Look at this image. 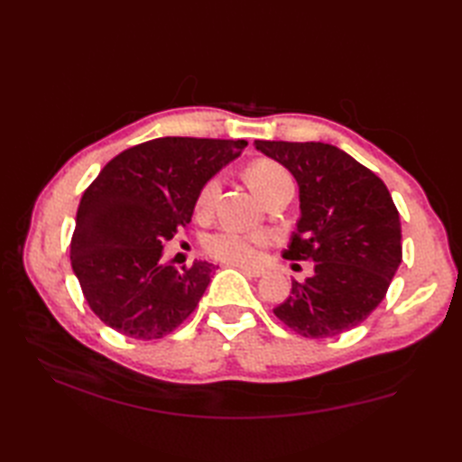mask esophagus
I'll return each mask as SVG.
<instances>
[{
  "label": "esophagus",
  "instance_id": "34e87169",
  "mask_svg": "<svg viewBox=\"0 0 462 462\" xmlns=\"http://www.w3.org/2000/svg\"><path fill=\"white\" fill-rule=\"evenodd\" d=\"M232 266H236L240 272H244L246 276H252V278H262L263 273H266V270L258 266H240V263H232Z\"/></svg>",
  "mask_w": 462,
  "mask_h": 462
}]
</instances>
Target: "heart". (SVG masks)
Here are the masks:
<instances>
[{"instance_id": "b5f03b06", "label": "heart", "mask_w": 462, "mask_h": 462, "mask_svg": "<svg viewBox=\"0 0 462 462\" xmlns=\"http://www.w3.org/2000/svg\"><path fill=\"white\" fill-rule=\"evenodd\" d=\"M246 180L260 199L263 194H268L272 189H276L278 184L291 182L290 172L283 169L280 162L270 161V159H260L256 162H252L246 169ZM218 190H220L218 176H212V179L206 180L202 184L199 196H196V210L200 214L208 210ZM263 242H266V236H263V234L220 230L216 234H210V236L204 240V250L208 256L220 260L224 263H240V266H246V263L256 262L258 248Z\"/></svg>"}]
</instances>
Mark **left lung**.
Segmentation results:
<instances>
[{
	"label": "left lung",
	"mask_w": 462,
	"mask_h": 462,
	"mask_svg": "<svg viewBox=\"0 0 462 462\" xmlns=\"http://www.w3.org/2000/svg\"><path fill=\"white\" fill-rule=\"evenodd\" d=\"M291 172L300 220L286 260H311L313 276L291 280L276 318L298 336L323 339L365 321L403 260L401 220L387 186L353 156L326 143L256 141Z\"/></svg>",
	"instance_id": "8db88e82"
}]
</instances>
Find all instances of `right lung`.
Returning <instances> with one entry per match:
<instances>
[{
	"label": "right lung",
	"mask_w": 462,
	"mask_h": 462,
	"mask_svg": "<svg viewBox=\"0 0 462 462\" xmlns=\"http://www.w3.org/2000/svg\"><path fill=\"white\" fill-rule=\"evenodd\" d=\"M246 141L164 136L116 154L83 192L71 266L105 326L134 339L169 336L199 306L216 270H176L162 242L192 218L202 184L238 159Z\"/></svg>",
	"instance_id": "1"
}]
</instances>
